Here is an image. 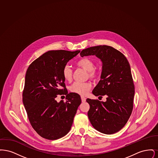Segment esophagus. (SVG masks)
<instances>
[{
    "instance_id": "34e87169",
    "label": "esophagus",
    "mask_w": 158,
    "mask_h": 158,
    "mask_svg": "<svg viewBox=\"0 0 158 158\" xmlns=\"http://www.w3.org/2000/svg\"><path fill=\"white\" fill-rule=\"evenodd\" d=\"M81 99H82V102H85L86 101V98L83 97V96H81Z\"/></svg>"
}]
</instances>
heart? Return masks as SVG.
I'll return each instance as SVG.
<instances>
[{"label":"heart","instance_id":"heart-1","mask_svg":"<svg viewBox=\"0 0 158 158\" xmlns=\"http://www.w3.org/2000/svg\"><path fill=\"white\" fill-rule=\"evenodd\" d=\"M78 67L82 68L88 73V77L92 80L97 79L99 76V71L95 68V63L88 57H83L76 62ZM62 75L64 79L67 82H70L72 79L73 70L68 65L63 68ZM91 83L89 82H75L70 87V90L72 92L81 95H85L91 88Z\"/></svg>","mask_w":158,"mask_h":158}]
</instances>
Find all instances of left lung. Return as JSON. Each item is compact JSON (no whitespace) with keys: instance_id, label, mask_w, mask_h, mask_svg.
Listing matches in <instances>:
<instances>
[{"instance_id":"obj_1","label":"left lung","mask_w":158,"mask_h":158,"mask_svg":"<svg viewBox=\"0 0 158 158\" xmlns=\"http://www.w3.org/2000/svg\"><path fill=\"white\" fill-rule=\"evenodd\" d=\"M81 57L95 55L102 62L101 80L92 91L95 96L106 95V101L88 98V115L92 126L101 133L111 135L120 131L133 108L135 85L130 64L125 56L108 45L83 50Z\"/></svg>"}]
</instances>
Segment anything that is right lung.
<instances>
[{"mask_svg": "<svg viewBox=\"0 0 158 158\" xmlns=\"http://www.w3.org/2000/svg\"><path fill=\"white\" fill-rule=\"evenodd\" d=\"M80 50H51L31 63L28 68L23 101L31 125L41 137L56 140L66 135L72 126L79 95L68 94L62 70ZM63 87V89H61ZM66 94L67 101L57 103V95Z\"/></svg>", "mask_w": 158, "mask_h": 158, "instance_id": "obj_1", "label": "right lung"}]
</instances>
